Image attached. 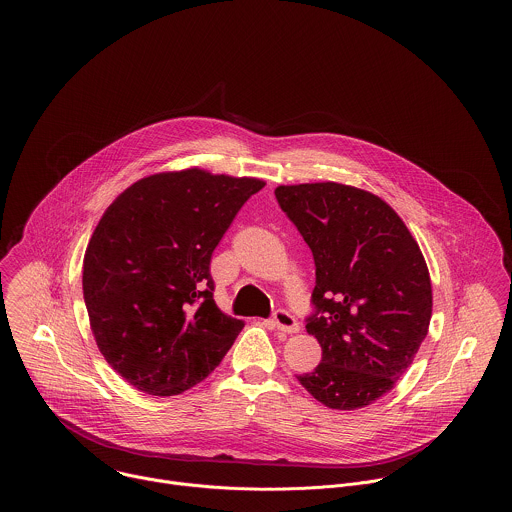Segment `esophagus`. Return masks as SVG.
<instances>
[{
  "mask_svg": "<svg viewBox=\"0 0 512 512\" xmlns=\"http://www.w3.org/2000/svg\"><path fill=\"white\" fill-rule=\"evenodd\" d=\"M272 328L284 334H295L299 332V322L288 313V311H276L274 317L270 320Z\"/></svg>",
  "mask_w": 512,
  "mask_h": 512,
  "instance_id": "esophagus-1",
  "label": "esophagus"
}]
</instances>
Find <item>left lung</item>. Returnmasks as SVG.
<instances>
[{"label": "left lung", "mask_w": 512, "mask_h": 512, "mask_svg": "<svg viewBox=\"0 0 512 512\" xmlns=\"http://www.w3.org/2000/svg\"><path fill=\"white\" fill-rule=\"evenodd\" d=\"M311 247L317 313L307 332L322 361L299 384L328 409L378 401L413 365L432 318V282L413 234L390 205L338 182L274 190Z\"/></svg>", "instance_id": "left-lung-1"}]
</instances>
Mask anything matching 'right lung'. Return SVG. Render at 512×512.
Here are the masks:
<instances>
[{
	"instance_id": "right-lung-1",
	"label": "right lung",
	"mask_w": 512,
	"mask_h": 512,
	"mask_svg": "<svg viewBox=\"0 0 512 512\" xmlns=\"http://www.w3.org/2000/svg\"><path fill=\"white\" fill-rule=\"evenodd\" d=\"M253 176L190 167L128 186L105 209L84 253L82 290L105 361L157 397L205 380L244 328L213 299L211 255Z\"/></svg>"
}]
</instances>
